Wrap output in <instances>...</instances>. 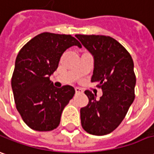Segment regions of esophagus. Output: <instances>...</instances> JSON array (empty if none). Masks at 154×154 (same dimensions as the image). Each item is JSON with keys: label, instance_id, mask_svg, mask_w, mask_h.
I'll return each instance as SVG.
<instances>
[{"label": "esophagus", "instance_id": "esophagus-1", "mask_svg": "<svg viewBox=\"0 0 154 154\" xmlns=\"http://www.w3.org/2000/svg\"><path fill=\"white\" fill-rule=\"evenodd\" d=\"M75 91H76V94H82L83 93V90L80 88H75Z\"/></svg>", "mask_w": 154, "mask_h": 154}]
</instances>
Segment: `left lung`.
I'll list each match as a JSON object with an SVG mask.
<instances>
[{"instance_id": "1", "label": "left lung", "mask_w": 154, "mask_h": 154, "mask_svg": "<svg viewBox=\"0 0 154 154\" xmlns=\"http://www.w3.org/2000/svg\"><path fill=\"white\" fill-rule=\"evenodd\" d=\"M94 56L92 82H99L103 95L86 90L88 103L80 109L82 128L88 133L103 136L112 132L125 118L135 99L134 63L129 52L109 36L77 34Z\"/></svg>"}]
</instances>
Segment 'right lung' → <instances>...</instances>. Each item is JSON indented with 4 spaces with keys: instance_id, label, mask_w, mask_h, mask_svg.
Returning a JSON list of instances; mask_svg holds the SVG:
<instances>
[{
    "instance_id": "1",
    "label": "right lung",
    "mask_w": 154,
    "mask_h": 154,
    "mask_svg": "<svg viewBox=\"0 0 154 154\" xmlns=\"http://www.w3.org/2000/svg\"><path fill=\"white\" fill-rule=\"evenodd\" d=\"M73 45L82 47L72 35L42 33L29 40L17 56L11 88L17 109L31 129H55L64 108L75 94L72 86L57 88L50 80L62 54Z\"/></svg>"
}]
</instances>
